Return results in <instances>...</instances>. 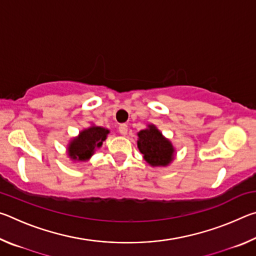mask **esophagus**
Returning a JSON list of instances; mask_svg holds the SVG:
<instances>
[{
  "mask_svg": "<svg viewBox=\"0 0 256 256\" xmlns=\"http://www.w3.org/2000/svg\"><path fill=\"white\" fill-rule=\"evenodd\" d=\"M128 130V128L126 124H120V128H118V131H120V134H122V136H126Z\"/></svg>",
  "mask_w": 256,
  "mask_h": 256,
  "instance_id": "34e87169",
  "label": "esophagus"
}]
</instances>
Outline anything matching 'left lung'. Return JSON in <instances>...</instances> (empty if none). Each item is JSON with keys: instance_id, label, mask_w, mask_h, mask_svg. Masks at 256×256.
<instances>
[{"instance_id": "obj_1", "label": "left lung", "mask_w": 256, "mask_h": 256, "mask_svg": "<svg viewBox=\"0 0 256 256\" xmlns=\"http://www.w3.org/2000/svg\"><path fill=\"white\" fill-rule=\"evenodd\" d=\"M138 149L151 167H167L174 162L176 149L154 124L138 132Z\"/></svg>"}]
</instances>
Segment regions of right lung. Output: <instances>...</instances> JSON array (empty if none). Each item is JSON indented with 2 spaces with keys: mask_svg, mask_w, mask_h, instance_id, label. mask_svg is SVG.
<instances>
[{
  "mask_svg": "<svg viewBox=\"0 0 256 256\" xmlns=\"http://www.w3.org/2000/svg\"><path fill=\"white\" fill-rule=\"evenodd\" d=\"M110 130L102 126H92L84 128L78 136L72 138L66 148V154L72 162H86L92 157L97 149L102 146L110 134Z\"/></svg>",
  "mask_w": 256,
  "mask_h": 256,
  "instance_id": "obj_1",
  "label": "right lung"
}]
</instances>
